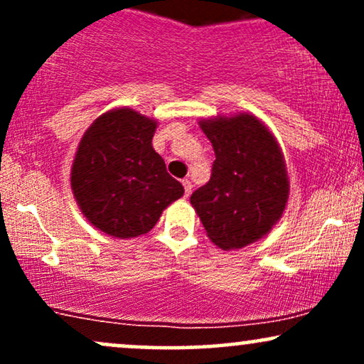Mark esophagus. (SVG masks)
<instances>
[{"mask_svg":"<svg viewBox=\"0 0 364 364\" xmlns=\"http://www.w3.org/2000/svg\"><path fill=\"white\" fill-rule=\"evenodd\" d=\"M183 186H185V196H190V193H191V181H190V179H183Z\"/></svg>","mask_w":364,"mask_h":364,"instance_id":"obj_1","label":"esophagus"}]
</instances>
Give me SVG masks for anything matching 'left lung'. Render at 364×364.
Masks as SVG:
<instances>
[{"label":"left lung","instance_id":"1","mask_svg":"<svg viewBox=\"0 0 364 364\" xmlns=\"http://www.w3.org/2000/svg\"><path fill=\"white\" fill-rule=\"evenodd\" d=\"M215 152L212 176L190 202L207 236L223 250L262 240L282 217L289 178L269 127L248 112L200 119Z\"/></svg>","mask_w":364,"mask_h":364}]
</instances>
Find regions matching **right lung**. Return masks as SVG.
<instances>
[{
	"label": "right lung",
	"mask_w": 364,
	"mask_h": 364,
	"mask_svg": "<svg viewBox=\"0 0 364 364\" xmlns=\"http://www.w3.org/2000/svg\"><path fill=\"white\" fill-rule=\"evenodd\" d=\"M157 121L129 107L99 116L75 154L72 191L85 219L107 236L147 235L185 188L152 147Z\"/></svg>",
	"instance_id": "1"
}]
</instances>
